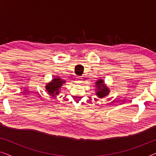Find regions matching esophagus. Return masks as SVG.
Returning <instances> with one entry per match:
<instances>
[{"instance_id": "34e87169", "label": "esophagus", "mask_w": 156, "mask_h": 156, "mask_svg": "<svg viewBox=\"0 0 156 156\" xmlns=\"http://www.w3.org/2000/svg\"><path fill=\"white\" fill-rule=\"evenodd\" d=\"M82 82H83V80L80 77H78L76 80V83H77V84H81V83H82Z\"/></svg>"}]
</instances>
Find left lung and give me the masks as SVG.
<instances>
[{"label": "left lung", "instance_id": "8db88e82", "mask_svg": "<svg viewBox=\"0 0 156 156\" xmlns=\"http://www.w3.org/2000/svg\"><path fill=\"white\" fill-rule=\"evenodd\" d=\"M96 87H97V95L99 98H103L106 96L109 92V89H108L106 86H104V82L102 80H99L96 82Z\"/></svg>", "mask_w": 156, "mask_h": 156}]
</instances>
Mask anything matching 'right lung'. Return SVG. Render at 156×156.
<instances>
[{
    "label": "right lung",
    "mask_w": 156,
    "mask_h": 156,
    "mask_svg": "<svg viewBox=\"0 0 156 156\" xmlns=\"http://www.w3.org/2000/svg\"><path fill=\"white\" fill-rule=\"evenodd\" d=\"M65 82L64 80H62L59 78H55L52 80V82L48 83L46 86V89L48 91L49 94L51 95L54 96L59 94V89L61 88L62 84Z\"/></svg>",
    "instance_id": "obj_1"
}]
</instances>
